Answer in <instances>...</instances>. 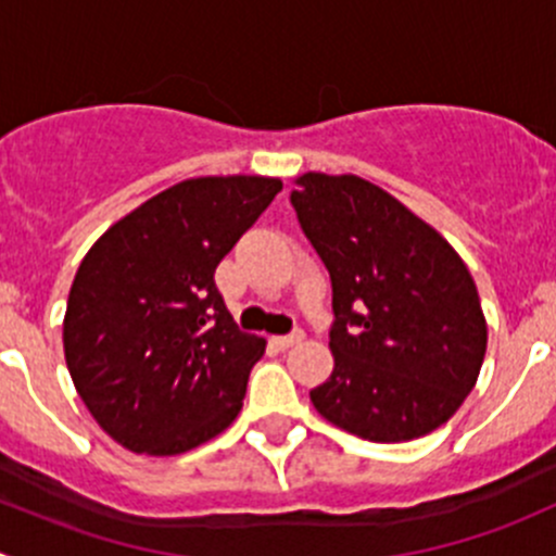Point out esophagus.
<instances>
[{
  "label": "esophagus",
  "instance_id": "1",
  "mask_svg": "<svg viewBox=\"0 0 556 556\" xmlns=\"http://www.w3.org/2000/svg\"><path fill=\"white\" fill-rule=\"evenodd\" d=\"M304 341V333L301 330H295V333H288V336H274L271 344L279 346V350H290L293 344H301Z\"/></svg>",
  "mask_w": 556,
  "mask_h": 556
}]
</instances>
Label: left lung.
Wrapping results in <instances>:
<instances>
[{"mask_svg":"<svg viewBox=\"0 0 556 556\" xmlns=\"http://www.w3.org/2000/svg\"><path fill=\"white\" fill-rule=\"evenodd\" d=\"M290 193L333 285V374L309 392L336 428L377 444L433 433L476 387L486 319L463 257L357 174L306 172Z\"/></svg>","mask_w":556,"mask_h":556,"instance_id":"left-lung-1","label":"left lung"}]
</instances>
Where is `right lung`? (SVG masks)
Masks as SVG:
<instances>
[{"mask_svg":"<svg viewBox=\"0 0 556 556\" xmlns=\"http://www.w3.org/2000/svg\"><path fill=\"white\" fill-rule=\"evenodd\" d=\"M279 190L282 179L261 174L182 179L83 257L64 314L66 368L128 452H190L242 412L266 341L237 328L215 268Z\"/></svg>","mask_w":556,"mask_h":556,"instance_id":"add662e5","label":"right lung"}]
</instances>
